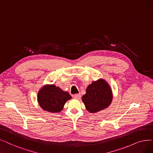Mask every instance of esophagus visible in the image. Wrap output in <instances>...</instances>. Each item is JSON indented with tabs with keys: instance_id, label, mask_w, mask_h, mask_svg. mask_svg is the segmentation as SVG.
I'll list each match as a JSON object with an SVG mask.
<instances>
[{
	"instance_id": "esophagus-1",
	"label": "esophagus",
	"mask_w": 153,
	"mask_h": 153,
	"mask_svg": "<svg viewBox=\"0 0 153 153\" xmlns=\"http://www.w3.org/2000/svg\"><path fill=\"white\" fill-rule=\"evenodd\" d=\"M73 97H74V99H79L81 98V94H74V95H73Z\"/></svg>"
}]
</instances>
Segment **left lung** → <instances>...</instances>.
I'll return each instance as SVG.
<instances>
[{
	"instance_id": "8db88e82",
	"label": "left lung",
	"mask_w": 153,
	"mask_h": 153,
	"mask_svg": "<svg viewBox=\"0 0 153 153\" xmlns=\"http://www.w3.org/2000/svg\"><path fill=\"white\" fill-rule=\"evenodd\" d=\"M112 99L111 89L104 80L93 82L86 89L82 101L88 111L94 113L108 108Z\"/></svg>"
}]
</instances>
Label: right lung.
Listing matches in <instances>:
<instances>
[{"mask_svg": "<svg viewBox=\"0 0 153 153\" xmlns=\"http://www.w3.org/2000/svg\"><path fill=\"white\" fill-rule=\"evenodd\" d=\"M71 99L68 92H64L54 85H45L39 91L37 100L40 106L45 111L59 112L65 103Z\"/></svg>", "mask_w": 153, "mask_h": 153, "instance_id": "obj_1", "label": "right lung"}]
</instances>
